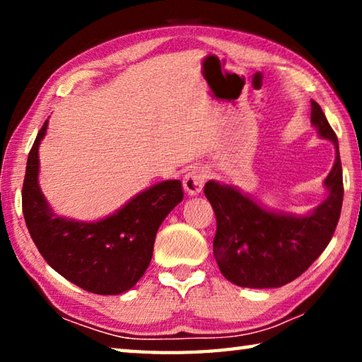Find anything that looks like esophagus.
<instances>
[{"instance_id":"esophagus-1","label":"esophagus","mask_w":362,"mask_h":362,"mask_svg":"<svg viewBox=\"0 0 362 362\" xmlns=\"http://www.w3.org/2000/svg\"><path fill=\"white\" fill-rule=\"evenodd\" d=\"M207 180V170L204 168H194L183 177V188L188 194H198Z\"/></svg>"}]
</instances>
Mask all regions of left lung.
I'll use <instances>...</instances> for the list:
<instances>
[{"mask_svg": "<svg viewBox=\"0 0 362 362\" xmlns=\"http://www.w3.org/2000/svg\"><path fill=\"white\" fill-rule=\"evenodd\" d=\"M311 122L332 140L337 156L326 179L329 196L306 217L276 216L231 187L207 182L204 194L217 218L214 255L233 284L252 289L281 287L310 268L327 247L339 223L343 175L339 142L321 107L311 100Z\"/></svg>", "mask_w": 362, "mask_h": 362, "instance_id": "8db88e82", "label": "left lung"}]
</instances>
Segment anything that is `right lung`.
<instances>
[{
    "mask_svg": "<svg viewBox=\"0 0 362 362\" xmlns=\"http://www.w3.org/2000/svg\"><path fill=\"white\" fill-rule=\"evenodd\" d=\"M47 121L28 153L22 211L30 236L49 265L81 289L115 296L129 291L148 268L159 225L183 199L180 180H166L95 223L56 217L38 187V146Z\"/></svg>",
    "mask_w": 362,
    "mask_h": 362,
    "instance_id": "1",
    "label": "right lung"
}]
</instances>
